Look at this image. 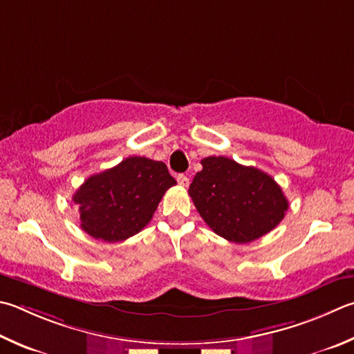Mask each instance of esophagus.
<instances>
[{
  "label": "esophagus",
  "mask_w": 354,
  "mask_h": 354,
  "mask_svg": "<svg viewBox=\"0 0 354 354\" xmlns=\"http://www.w3.org/2000/svg\"><path fill=\"white\" fill-rule=\"evenodd\" d=\"M176 181H178V184H179V185H183V187H187L189 183H190V179H189L187 176H185V175H183V173H181V175H178V176H176Z\"/></svg>",
  "instance_id": "1"
}]
</instances>
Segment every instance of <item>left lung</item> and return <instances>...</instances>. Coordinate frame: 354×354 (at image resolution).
<instances>
[{"instance_id":"left-lung-1","label":"left lung","mask_w":354,"mask_h":354,"mask_svg":"<svg viewBox=\"0 0 354 354\" xmlns=\"http://www.w3.org/2000/svg\"><path fill=\"white\" fill-rule=\"evenodd\" d=\"M189 195L198 214L216 235L250 243L277 226L289 207L272 176L224 156L201 160Z\"/></svg>"}]
</instances>
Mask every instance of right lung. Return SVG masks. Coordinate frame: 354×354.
<instances>
[{"label":"right lung","mask_w":354,"mask_h":354,"mask_svg":"<svg viewBox=\"0 0 354 354\" xmlns=\"http://www.w3.org/2000/svg\"><path fill=\"white\" fill-rule=\"evenodd\" d=\"M176 181L160 160L130 156L89 176L73 199L80 226L95 240L124 241L150 223L164 194Z\"/></svg>","instance_id":"1"}]
</instances>
